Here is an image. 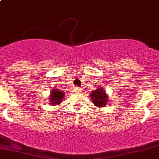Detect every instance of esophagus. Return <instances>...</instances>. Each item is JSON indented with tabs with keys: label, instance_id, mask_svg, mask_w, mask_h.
Segmentation results:
<instances>
[{
	"label": "esophagus",
	"instance_id": "esophagus-1",
	"mask_svg": "<svg viewBox=\"0 0 159 159\" xmlns=\"http://www.w3.org/2000/svg\"><path fill=\"white\" fill-rule=\"evenodd\" d=\"M75 92H77V93H81V89H80V88H78L76 90H75Z\"/></svg>",
	"mask_w": 159,
	"mask_h": 159
}]
</instances>
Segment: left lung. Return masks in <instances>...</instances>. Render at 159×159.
Instances as JSON below:
<instances>
[{
    "label": "left lung",
    "mask_w": 159,
    "mask_h": 159,
    "mask_svg": "<svg viewBox=\"0 0 159 159\" xmlns=\"http://www.w3.org/2000/svg\"><path fill=\"white\" fill-rule=\"evenodd\" d=\"M90 98L93 104L97 108H102L107 105L108 101V96L104 90V88L98 85L96 90L90 93Z\"/></svg>",
    "instance_id": "obj_1"
}]
</instances>
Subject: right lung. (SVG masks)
Listing matches in <instances>:
<instances>
[{
	"label": "right lung",
	"instance_id": "add662e5",
	"mask_svg": "<svg viewBox=\"0 0 159 159\" xmlns=\"http://www.w3.org/2000/svg\"><path fill=\"white\" fill-rule=\"evenodd\" d=\"M65 97L64 92L59 90L58 89H53L50 92V95L48 97V101L51 105H58L62 102V100Z\"/></svg>",
	"mask_w": 159,
	"mask_h": 159
}]
</instances>
